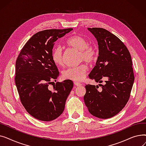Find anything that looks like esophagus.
<instances>
[{
    "mask_svg": "<svg viewBox=\"0 0 146 146\" xmlns=\"http://www.w3.org/2000/svg\"><path fill=\"white\" fill-rule=\"evenodd\" d=\"M74 84L76 86H82V84L79 82H74Z\"/></svg>",
    "mask_w": 146,
    "mask_h": 146,
    "instance_id": "1",
    "label": "esophagus"
}]
</instances>
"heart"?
Masks as SVG:
<instances>
[{"label":"heart","instance_id":"heart-1","mask_svg":"<svg viewBox=\"0 0 146 146\" xmlns=\"http://www.w3.org/2000/svg\"><path fill=\"white\" fill-rule=\"evenodd\" d=\"M67 43L68 45L80 51V60L88 63H92L98 58V51L95 45H89L88 40L81 36H73L69 38ZM53 62L57 66L63 64V51L61 45H57L52 51ZM88 66L82 64L77 66L68 67L63 72V77L66 79L73 81H81L85 78Z\"/></svg>","mask_w":146,"mask_h":146}]
</instances>
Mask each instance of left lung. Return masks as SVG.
<instances>
[{"label": "left lung", "mask_w": 146, "mask_h": 146, "mask_svg": "<svg viewBox=\"0 0 146 146\" xmlns=\"http://www.w3.org/2000/svg\"><path fill=\"white\" fill-rule=\"evenodd\" d=\"M96 38L99 56L95 66L89 74L90 79L102 83L86 85L84 101L92 115L108 119L118 113L127 104L134 81L131 57L119 38L101 28H88Z\"/></svg>", "instance_id": "1"}]
</instances>
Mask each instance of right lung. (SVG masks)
I'll return each instance as SVG.
<instances>
[{
  "instance_id": "1",
  "label": "right lung",
  "mask_w": 146,
  "mask_h": 146,
  "mask_svg": "<svg viewBox=\"0 0 146 146\" xmlns=\"http://www.w3.org/2000/svg\"><path fill=\"white\" fill-rule=\"evenodd\" d=\"M72 29H47L36 33L17 59L15 80L21 102L31 115L38 120L50 121L58 118L73 87L71 80L52 82L56 81L59 72L51 56L54 42ZM52 82L55 85L50 90L48 86Z\"/></svg>"
}]
</instances>
